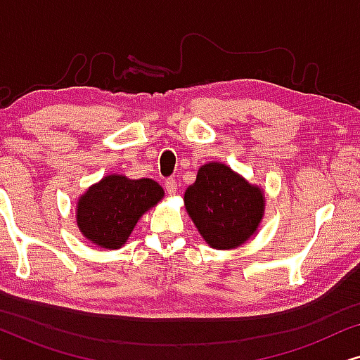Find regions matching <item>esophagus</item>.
Instances as JSON below:
<instances>
[{
	"mask_svg": "<svg viewBox=\"0 0 360 360\" xmlns=\"http://www.w3.org/2000/svg\"><path fill=\"white\" fill-rule=\"evenodd\" d=\"M164 186L169 195H174V193H176V190H179V184H176L175 179H167L164 181Z\"/></svg>",
	"mask_w": 360,
	"mask_h": 360,
	"instance_id": "esophagus-1",
	"label": "esophagus"
}]
</instances>
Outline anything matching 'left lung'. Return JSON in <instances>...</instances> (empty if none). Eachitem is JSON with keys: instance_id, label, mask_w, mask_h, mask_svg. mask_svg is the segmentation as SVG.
Returning a JSON list of instances; mask_svg holds the SVG:
<instances>
[{"instance_id": "8db88e82", "label": "left lung", "mask_w": 360, "mask_h": 360, "mask_svg": "<svg viewBox=\"0 0 360 360\" xmlns=\"http://www.w3.org/2000/svg\"><path fill=\"white\" fill-rule=\"evenodd\" d=\"M185 208L200 234L214 249H233L255 233L264 214V195L228 165L206 164L185 191Z\"/></svg>"}]
</instances>
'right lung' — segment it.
I'll return each instance as SVG.
<instances>
[{
	"label": "right lung",
	"mask_w": 360,
	"mask_h": 360,
	"mask_svg": "<svg viewBox=\"0 0 360 360\" xmlns=\"http://www.w3.org/2000/svg\"><path fill=\"white\" fill-rule=\"evenodd\" d=\"M162 196V186L150 179L129 180L122 175H108L78 201L77 224L93 244L120 249L137 219L159 203Z\"/></svg>",
	"instance_id": "right-lung-1"
}]
</instances>
